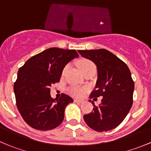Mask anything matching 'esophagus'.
<instances>
[{
    "mask_svg": "<svg viewBox=\"0 0 151 151\" xmlns=\"http://www.w3.org/2000/svg\"><path fill=\"white\" fill-rule=\"evenodd\" d=\"M74 102L79 103V104H81V103L84 102V101H83V100H81V99H74Z\"/></svg>",
    "mask_w": 151,
    "mask_h": 151,
    "instance_id": "34e87169",
    "label": "esophagus"
}]
</instances>
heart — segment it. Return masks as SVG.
I'll list each match as a JSON object with an SVG mask.
<instances>
[{
    "label": "heart",
    "mask_w": 151,
    "mask_h": 151,
    "mask_svg": "<svg viewBox=\"0 0 151 151\" xmlns=\"http://www.w3.org/2000/svg\"><path fill=\"white\" fill-rule=\"evenodd\" d=\"M77 66H78L79 68L81 70L82 72H84L85 71L89 69V68H96L94 63L90 60H88V59H81V60H80L77 62ZM68 68V66H66L63 68V71H62V76L66 74ZM68 91H69V93L71 95L74 96L81 97L85 94V91H86V88L79 86H72L69 88Z\"/></svg>",
    "instance_id": "obj_1"
}]
</instances>
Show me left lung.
Wrapping results in <instances>:
<instances>
[{
	"mask_svg": "<svg viewBox=\"0 0 151 151\" xmlns=\"http://www.w3.org/2000/svg\"><path fill=\"white\" fill-rule=\"evenodd\" d=\"M78 52L97 67L98 78L90 98L103 97L99 106L92 101L93 109L84 115L85 122L96 132L112 130L122 123L132 106L134 83L130 70L124 62L105 49L78 50Z\"/></svg>",
	"mask_w": 151,
	"mask_h": 151,
	"instance_id": "obj_1",
	"label": "left lung"
}]
</instances>
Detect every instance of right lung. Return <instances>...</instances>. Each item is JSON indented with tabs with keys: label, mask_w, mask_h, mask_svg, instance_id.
Masks as SVG:
<instances>
[{
	"label": "right lung",
	"mask_w": 151,
	"mask_h": 151,
	"mask_svg": "<svg viewBox=\"0 0 151 151\" xmlns=\"http://www.w3.org/2000/svg\"><path fill=\"white\" fill-rule=\"evenodd\" d=\"M78 56L75 50L51 47L19 68L14 91L18 110L30 127L51 130L63 121L65 108L74 101L64 93L58 99L51 98L50 86L60 81L63 68Z\"/></svg>",
	"instance_id": "right-lung-1"
}]
</instances>
